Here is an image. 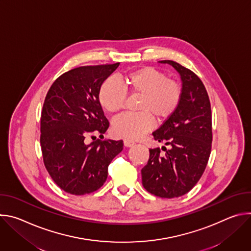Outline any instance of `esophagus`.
Returning <instances> with one entry per match:
<instances>
[{
	"mask_svg": "<svg viewBox=\"0 0 251 251\" xmlns=\"http://www.w3.org/2000/svg\"><path fill=\"white\" fill-rule=\"evenodd\" d=\"M135 145V142L132 141V140H129V139H125L124 140V146L125 147H132Z\"/></svg>",
	"mask_w": 251,
	"mask_h": 251,
	"instance_id": "obj_1",
	"label": "esophagus"
}]
</instances>
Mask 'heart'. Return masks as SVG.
Listing matches in <instances>:
<instances>
[{
	"label": "heart",
	"mask_w": 251,
	"mask_h": 251,
	"mask_svg": "<svg viewBox=\"0 0 251 251\" xmlns=\"http://www.w3.org/2000/svg\"><path fill=\"white\" fill-rule=\"evenodd\" d=\"M121 86L106 79L98 89V102L104 111L115 114L124 108L126 94L139 96L137 114H123L113 121V133L120 138L136 140L150 131L154 118L162 122L177 109L183 97L181 83L167 77L163 71L142 66L120 77Z\"/></svg>",
	"instance_id": "heart-1"
}]
</instances>
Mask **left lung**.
Listing matches in <instances>:
<instances>
[{
    "instance_id": "obj_1",
    "label": "left lung",
    "mask_w": 251,
    "mask_h": 251,
    "mask_svg": "<svg viewBox=\"0 0 251 251\" xmlns=\"http://www.w3.org/2000/svg\"><path fill=\"white\" fill-rule=\"evenodd\" d=\"M181 75L183 97L176 111L153 132L154 139L170 145L150 149L147 165L141 170L144 188L160 198H177L190 192L202 176L211 150V109L206 89L189 68L173 60Z\"/></svg>"
}]
</instances>
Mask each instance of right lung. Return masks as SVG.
<instances>
[{
	"label": "right lung",
	"mask_w": 251,
	"mask_h": 251,
	"mask_svg": "<svg viewBox=\"0 0 251 251\" xmlns=\"http://www.w3.org/2000/svg\"><path fill=\"white\" fill-rule=\"evenodd\" d=\"M87 65L55 79L46 96L41 117V146L46 169L64 192L82 196L105 183L111 161L123 150V141L100 139L109 127L98 102L102 82L119 66ZM90 135L94 141L87 145Z\"/></svg>",
	"instance_id": "1"
}]
</instances>
